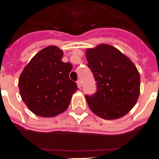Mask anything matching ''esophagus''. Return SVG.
Masks as SVG:
<instances>
[{
	"label": "esophagus",
	"mask_w": 159,
	"mask_h": 159,
	"mask_svg": "<svg viewBox=\"0 0 159 159\" xmlns=\"http://www.w3.org/2000/svg\"><path fill=\"white\" fill-rule=\"evenodd\" d=\"M77 84H78V87L79 88V89H81V81H80V80H78V81H77Z\"/></svg>",
	"instance_id": "1"
}]
</instances>
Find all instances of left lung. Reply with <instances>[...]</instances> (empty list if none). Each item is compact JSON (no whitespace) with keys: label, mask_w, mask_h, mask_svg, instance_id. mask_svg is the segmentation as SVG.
I'll return each mask as SVG.
<instances>
[{"label":"left lung","mask_w":159,"mask_h":159,"mask_svg":"<svg viewBox=\"0 0 159 159\" xmlns=\"http://www.w3.org/2000/svg\"><path fill=\"white\" fill-rule=\"evenodd\" d=\"M85 57L98 88L93 95H85L92 112L105 120H117L128 113L140 95L141 78L134 64L105 43L86 49Z\"/></svg>","instance_id":"obj_1"}]
</instances>
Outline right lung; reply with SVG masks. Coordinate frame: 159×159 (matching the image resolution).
I'll use <instances>...</instances> for the list:
<instances>
[{"label": "right lung", "mask_w": 159, "mask_h": 159, "mask_svg": "<svg viewBox=\"0 0 159 159\" xmlns=\"http://www.w3.org/2000/svg\"><path fill=\"white\" fill-rule=\"evenodd\" d=\"M64 52L49 46L38 52L24 67L18 79L20 95L35 115L53 117L68 108L77 84L69 78L70 63L61 61Z\"/></svg>", "instance_id": "right-lung-1"}]
</instances>
